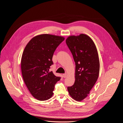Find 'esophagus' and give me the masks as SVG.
Masks as SVG:
<instances>
[{"mask_svg": "<svg viewBox=\"0 0 123 123\" xmlns=\"http://www.w3.org/2000/svg\"><path fill=\"white\" fill-rule=\"evenodd\" d=\"M63 78H66V77H67V74H63Z\"/></svg>", "mask_w": 123, "mask_h": 123, "instance_id": "34e87169", "label": "esophagus"}]
</instances>
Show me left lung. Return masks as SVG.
<instances>
[{
    "instance_id": "8db88e82",
    "label": "left lung",
    "mask_w": 123,
    "mask_h": 123,
    "mask_svg": "<svg viewBox=\"0 0 123 123\" xmlns=\"http://www.w3.org/2000/svg\"><path fill=\"white\" fill-rule=\"evenodd\" d=\"M66 43L76 64L74 83L67 90L74 100L81 101L87 97L98 77V53L93 40L85 34L70 36Z\"/></svg>"
}]
</instances>
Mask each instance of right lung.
<instances>
[{"label": "right lung", "instance_id": "add662e5", "mask_svg": "<svg viewBox=\"0 0 123 123\" xmlns=\"http://www.w3.org/2000/svg\"><path fill=\"white\" fill-rule=\"evenodd\" d=\"M65 38L41 34L33 37L23 50L21 61L23 79L31 95L39 101L49 100L61 78L49 72L57 47Z\"/></svg>", "mask_w": 123, "mask_h": 123}]
</instances>
